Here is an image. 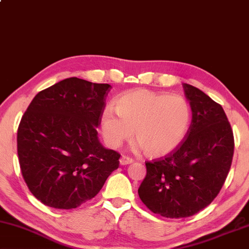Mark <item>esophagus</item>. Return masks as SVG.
Listing matches in <instances>:
<instances>
[{
	"label": "esophagus",
	"mask_w": 249,
	"mask_h": 249,
	"mask_svg": "<svg viewBox=\"0 0 249 249\" xmlns=\"http://www.w3.org/2000/svg\"><path fill=\"white\" fill-rule=\"evenodd\" d=\"M133 160L130 158V157H127V156H122L120 158V164L121 166H127V164H130L132 163Z\"/></svg>",
	"instance_id": "34e87169"
}]
</instances>
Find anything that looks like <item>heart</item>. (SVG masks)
Wrapping results in <instances>:
<instances>
[{
	"mask_svg": "<svg viewBox=\"0 0 249 249\" xmlns=\"http://www.w3.org/2000/svg\"><path fill=\"white\" fill-rule=\"evenodd\" d=\"M112 110L103 111L101 133L109 147L118 148L135 132L138 146L150 158L174 151L185 138L191 121L188 101L181 95L133 90L121 94Z\"/></svg>",
	"mask_w": 249,
	"mask_h": 249,
	"instance_id": "obj_1",
	"label": "heart"
}]
</instances>
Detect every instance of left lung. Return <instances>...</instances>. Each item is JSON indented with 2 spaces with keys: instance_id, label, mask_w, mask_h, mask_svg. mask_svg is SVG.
Masks as SVG:
<instances>
[{
  "instance_id": "1",
  "label": "left lung",
  "mask_w": 249,
  "mask_h": 249,
  "mask_svg": "<svg viewBox=\"0 0 249 249\" xmlns=\"http://www.w3.org/2000/svg\"><path fill=\"white\" fill-rule=\"evenodd\" d=\"M193 118L185 139L164 158L147 162L138 189L152 213L185 218L215 199L231 166L234 136L224 109L196 87L182 85Z\"/></svg>"
}]
</instances>
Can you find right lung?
<instances>
[{"mask_svg":"<svg viewBox=\"0 0 249 249\" xmlns=\"http://www.w3.org/2000/svg\"><path fill=\"white\" fill-rule=\"evenodd\" d=\"M111 86L64 79L37 93L18 129L21 173L32 195L56 209L92 199L119 167L120 155L97 128Z\"/></svg>","mask_w":249,"mask_h":249,"instance_id":"obj_1","label":"right lung"}]
</instances>
